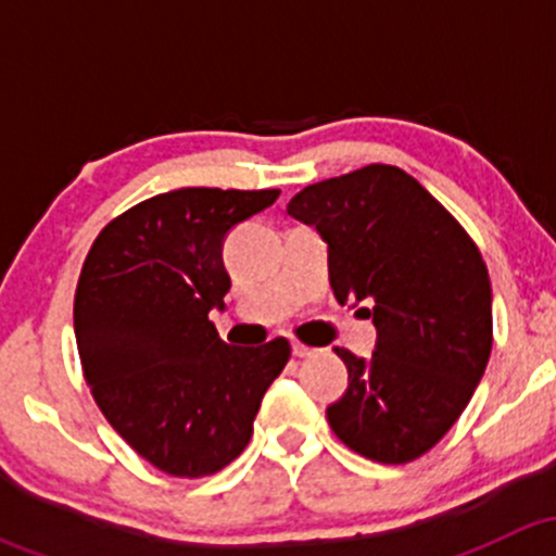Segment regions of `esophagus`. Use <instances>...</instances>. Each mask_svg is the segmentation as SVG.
<instances>
[{
  "label": "esophagus",
  "instance_id": "obj_1",
  "mask_svg": "<svg viewBox=\"0 0 556 556\" xmlns=\"http://www.w3.org/2000/svg\"><path fill=\"white\" fill-rule=\"evenodd\" d=\"M312 346H306V344H301V341H293V355L295 357H309L312 355Z\"/></svg>",
  "mask_w": 556,
  "mask_h": 556
}]
</instances>
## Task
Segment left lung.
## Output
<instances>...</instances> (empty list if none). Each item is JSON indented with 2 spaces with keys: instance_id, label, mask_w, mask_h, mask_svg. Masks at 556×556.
Wrapping results in <instances>:
<instances>
[{
  "instance_id": "left-lung-1",
  "label": "left lung",
  "mask_w": 556,
  "mask_h": 556,
  "mask_svg": "<svg viewBox=\"0 0 556 556\" xmlns=\"http://www.w3.org/2000/svg\"><path fill=\"white\" fill-rule=\"evenodd\" d=\"M295 220L328 242L339 304L366 301L377 350L350 371L328 422L352 452L403 465L433 450L468 406L492 352V285L479 247L412 174L363 169L306 185Z\"/></svg>"
}]
</instances>
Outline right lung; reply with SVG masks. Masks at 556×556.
Returning <instances> with one entry per match:
<instances>
[{
  "instance_id": "add662e5",
  "label": "right lung",
  "mask_w": 556,
  "mask_h": 556,
  "mask_svg": "<svg viewBox=\"0 0 556 556\" xmlns=\"http://www.w3.org/2000/svg\"><path fill=\"white\" fill-rule=\"evenodd\" d=\"M279 190L179 188L110 220L75 290L83 374L106 422L139 457L179 479L217 473L250 444L290 341L231 346L210 312L231 277L223 239Z\"/></svg>"
}]
</instances>
